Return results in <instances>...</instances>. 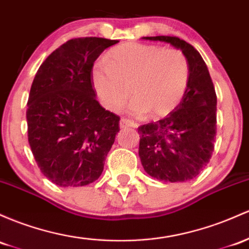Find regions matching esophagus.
I'll list each match as a JSON object with an SVG mask.
<instances>
[{"label": "esophagus", "instance_id": "obj_1", "mask_svg": "<svg viewBox=\"0 0 249 249\" xmlns=\"http://www.w3.org/2000/svg\"><path fill=\"white\" fill-rule=\"evenodd\" d=\"M119 125H120V127H122V129H124V127H133V129L138 127L137 123L132 122V120L126 119V118H122V119H120Z\"/></svg>", "mask_w": 249, "mask_h": 249}]
</instances>
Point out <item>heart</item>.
I'll list each match as a JSON object with an SVG mask.
<instances>
[{
  "label": "heart",
  "mask_w": 249,
  "mask_h": 249,
  "mask_svg": "<svg viewBox=\"0 0 249 249\" xmlns=\"http://www.w3.org/2000/svg\"><path fill=\"white\" fill-rule=\"evenodd\" d=\"M187 56L178 49L143 43H124L97 61L91 71L98 98L107 110H118L130 94V111L164 117L178 105L189 83Z\"/></svg>",
  "instance_id": "1"
}]
</instances>
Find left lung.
I'll return each mask as SVG.
<instances>
[{
    "mask_svg": "<svg viewBox=\"0 0 249 249\" xmlns=\"http://www.w3.org/2000/svg\"><path fill=\"white\" fill-rule=\"evenodd\" d=\"M170 43L187 56L190 74L181 103L165 118L138 127L139 158L147 175L163 182H187L206 168L216 136V93L201 54L175 36H145Z\"/></svg>",
    "mask_w": 249,
    "mask_h": 249,
    "instance_id": "1",
    "label": "left lung"
}]
</instances>
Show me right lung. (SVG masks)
I'll return each mask as SVG.
<instances>
[{
    "mask_svg": "<svg viewBox=\"0 0 249 249\" xmlns=\"http://www.w3.org/2000/svg\"><path fill=\"white\" fill-rule=\"evenodd\" d=\"M118 40H68L42 62L28 97V142L41 173L59 187L99 178L119 132V117L95 99L91 71Z\"/></svg>",
    "mask_w": 249,
    "mask_h": 249,
    "instance_id": "add662e5",
    "label": "right lung"
}]
</instances>
